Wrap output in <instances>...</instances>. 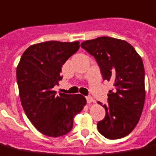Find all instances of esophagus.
Returning a JSON list of instances; mask_svg holds the SVG:
<instances>
[{
  "label": "esophagus",
  "mask_w": 156,
  "mask_h": 156,
  "mask_svg": "<svg viewBox=\"0 0 156 156\" xmlns=\"http://www.w3.org/2000/svg\"><path fill=\"white\" fill-rule=\"evenodd\" d=\"M87 98V103H91V102H94V99L91 97V96H88V97H87L86 98Z\"/></svg>",
  "instance_id": "obj_1"
}]
</instances>
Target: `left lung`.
<instances>
[{
	"mask_svg": "<svg viewBox=\"0 0 156 156\" xmlns=\"http://www.w3.org/2000/svg\"><path fill=\"white\" fill-rule=\"evenodd\" d=\"M81 47L94 57L103 80L113 83L107 104L98 101L106 111L104 119L98 122V131L110 140L126 136L137 125L145 103L141 58L129 43L112 37L87 40Z\"/></svg>",
	"mask_w": 156,
	"mask_h": 156,
	"instance_id": "1",
	"label": "left lung"
}]
</instances>
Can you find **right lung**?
<instances>
[{"instance_id": "right-lung-1", "label": "right lung", "mask_w": 156, "mask_h": 156, "mask_svg": "<svg viewBox=\"0 0 156 156\" xmlns=\"http://www.w3.org/2000/svg\"><path fill=\"white\" fill-rule=\"evenodd\" d=\"M79 42L47 41L33 44L22 55L16 69L20 98L26 116L41 133L64 136L73 129V118L87 103L81 94H56L61 69L79 49Z\"/></svg>"}]
</instances>
